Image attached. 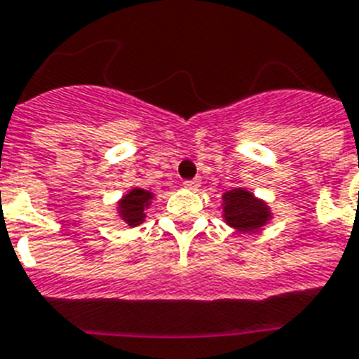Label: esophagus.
Instances as JSON below:
<instances>
[{
    "label": "esophagus",
    "instance_id": "esophagus-1",
    "mask_svg": "<svg viewBox=\"0 0 359 359\" xmlns=\"http://www.w3.org/2000/svg\"><path fill=\"white\" fill-rule=\"evenodd\" d=\"M182 184H184V188H188V189H197V188H199V186H201V179L184 180Z\"/></svg>",
    "mask_w": 359,
    "mask_h": 359
}]
</instances>
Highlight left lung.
I'll list each match as a JSON object with an SVG mask.
<instances>
[{"label": "left lung", "mask_w": 359, "mask_h": 359, "mask_svg": "<svg viewBox=\"0 0 359 359\" xmlns=\"http://www.w3.org/2000/svg\"><path fill=\"white\" fill-rule=\"evenodd\" d=\"M223 217L236 230L252 232L269 221L271 212L264 201L256 199L250 191L236 188L223 195Z\"/></svg>", "instance_id": "8db88e82"}]
</instances>
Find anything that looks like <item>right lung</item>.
<instances>
[{"label": "right lung", "instance_id": "right-lung-1", "mask_svg": "<svg viewBox=\"0 0 359 359\" xmlns=\"http://www.w3.org/2000/svg\"><path fill=\"white\" fill-rule=\"evenodd\" d=\"M151 199H153V194L147 191V189H130L129 194L119 201V215H121V219L125 223H129L130 226L144 223L145 208L151 205Z\"/></svg>", "mask_w": 359, "mask_h": 359}]
</instances>
